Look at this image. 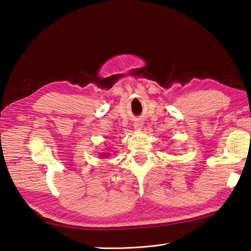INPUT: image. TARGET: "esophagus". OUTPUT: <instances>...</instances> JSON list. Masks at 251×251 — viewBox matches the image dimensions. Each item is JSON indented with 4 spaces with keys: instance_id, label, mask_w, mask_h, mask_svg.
Returning a JSON list of instances; mask_svg holds the SVG:
<instances>
[{
    "instance_id": "esophagus-1",
    "label": "esophagus",
    "mask_w": 251,
    "mask_h": 251,
    "mask_svg": "<svg viewBox=\"0 0 251 251\" xmlns=\"http://www.w3.org/2000/svg\"><path fill=\"white\" fill-rule=\"evenodd\" d=\"M135 129H141L142 128V123L141 122H136L134 124Z\"/></svg>"
}]
</instances>
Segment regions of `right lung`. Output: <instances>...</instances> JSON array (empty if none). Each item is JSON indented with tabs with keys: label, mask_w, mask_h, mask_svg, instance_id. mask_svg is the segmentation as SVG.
I'll list each match as a JSON object with an SVG mask.
<instances>
[{
	"label": "right lung",
	"mask_w": 251,
	"mask_h": 251,
	"mask_svg": "<svg viewBox=\"0 0 251 251\" xmlns=\"http://www.w3.org/2000/svg\"><path fill=\"white\" fill-rule=\"evenodd\" d=\"M101 156H108V155H106L105 153H102V154H101Z\"/></svg>",
	"instance_id": "add662e5"
}]
</instances>
